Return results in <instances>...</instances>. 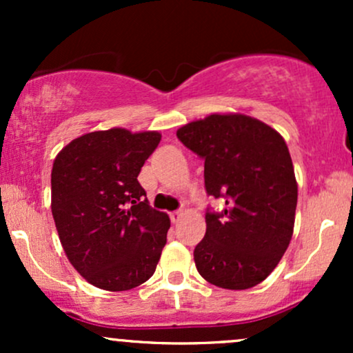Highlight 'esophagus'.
<instances>
[{
  "mask_svg": "<svg viewBox=\"0 0 353 353\" xmlns=\"http://www.w3.org/2000/svg\"><path fill=\"white\" fill-rule=\"evenodd\" d=\"M182 216H184V212H182V210H176V212H171L172 224H177V222H179L182 219Z\"/></svg>",
  "mask_w": 353,
  "mask_h": 353,
  "instance_id": "34e87169",
  "label": "esophagus"
}]
</instances>
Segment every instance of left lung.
Here are the masks:
<instances>
[{"instance_id":"1","label":"left lung","mask_w":353,"mask_h":353,"mask_svg":"<svg viewBox=\"0 0 353 353\" xmlns=\"http://www.w3.org/2000/svg\"><path fill=\"white\" fill-rule=\"evenodd\" d=\"M204 159L209 196L222 212L205 214L194 249L197 272L212 285L245 290L269 277L294 234L297 181L289 148L269 124L239 112H214L177 129Z\"/></svg>"}]
</instances>
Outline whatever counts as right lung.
I'll return each mask as SVG.
<instances>
[{"label": "right lung", "instance_id": "add662e5", "mask_svg": "<svg viewBox=\"0 0 353 353\" xmlns=\"http://www.w3.org/2000/svg\"><path fill=\"white\" fill-rule=\"evenodd\" d=\"M159 141L157 131L88 132L52 163L51 210L61 245L98 289H134L159 262L171 221L148 204L137 181Z\"/></svg>", "mask_w": 353, "mask_h": 353}]
</instances>
